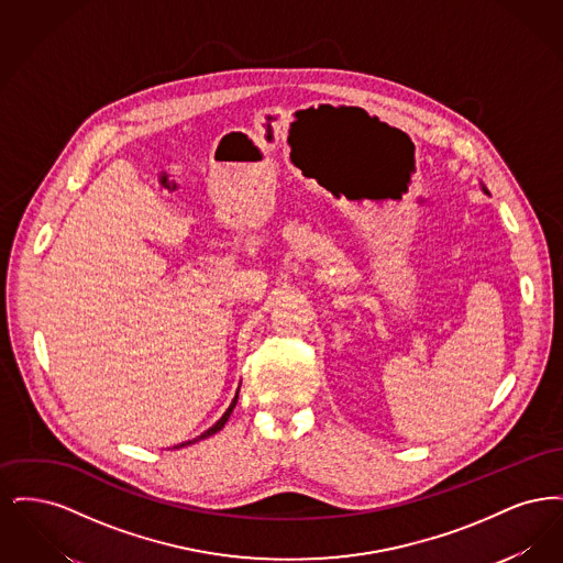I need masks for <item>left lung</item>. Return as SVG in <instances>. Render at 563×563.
Segmentation results:
<instances>
[{"label":"left lung","mask_w":563,"mask_h":563,"mask_svg":"<svg viewBox=\"0 0 563 563\" xmlns=\"http://www.w3.org/2000/svg\"><path fill=\"white\" fill-rule=\"evenodd\" d=\"M482 189H483V191H485V194H487V189H485V186H483V184H482Z\"/></svg>","instance_id":"8db88e82"}]
</instances>
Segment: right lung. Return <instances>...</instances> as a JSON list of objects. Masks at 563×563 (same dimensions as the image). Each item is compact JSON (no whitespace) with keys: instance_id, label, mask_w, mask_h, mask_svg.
Returning <instances> with one entry per match:
<instances>
[{"instance_id":"1","label":"right lung","mask_w":563,"mask_h":563,"mask_svg":"<svg viewBox=\"0 0 563 563\" xmlns=\"http://www.w3.org/2000/svg\"><path fill=\"white\" fill-rule=\"evenodd\" d=\"M239 390H241V386H239ZM239 390H236V395H234V399H232V402H230V407L225 409V413L214 422L213 427L209 430H205L202 434H198L196 439H191V441H184V443H179V445H175V450H181V448H188V445H191V443H198V441H202V439H207V437H211V434H214V432H219V430L223 429L225 427V422H228V418H230V413L234 411V407H236V401H239Z\"/></svg>"}]
</instances>
